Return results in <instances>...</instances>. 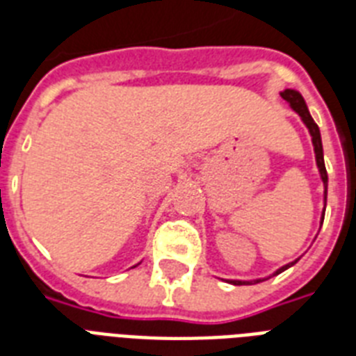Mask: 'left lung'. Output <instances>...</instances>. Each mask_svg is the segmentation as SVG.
Returning <instances> with one entry per match:
<instances>
[{
	"label": "left lung",
	"mask_w": 356,
	"mask_h": 356,
	"mask_svg": "<svg viewBox=\"0 0 356 356\" xmlns=\"http://www.w3.org/2000/svg\"><path fill=\"white\" fill-rule=\"evenodd\" d=\"M281 97L284 102L288 103V107L292 108L293 113L298 114L301 122L305 123V127L309 129L310 138H312V145H314V155H316V166H318V172H320V179L321 183H323V212H321V222H320V229L321 223H323V218H325V205H327V184H329V177H327V170H325V161H323V145H321V134H320V127L316 125V122L312 120L309 113V107H307V103H305L303 96L299 94L298 90H292V88H286V90L281 92ZM301 259V257H299ZM299 259L292 260V262H288V264L281 266L279 270H275L271 275L262 277V279H248V281H242V279H227V282L231 284H257L260 281H266V279H270L273 275H279L288 268H292Z\"/></svg>",
	"instance_id": "8db88e82"
}]
</instances>
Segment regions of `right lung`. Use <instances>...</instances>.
<instances>
[{
    "label": "right lung",
    "mask_w": 356,
    "mask_h": 356,
    "mask_svg": "<svg viewBox=\"0 0 356 356\" xmlns=\"http://www.w3.org/2000/svg\"><path fill=\"white\" fill-rule=\"evenodd\" d=\"M138 264H140V262H138ZM138 264H136V266H138ZM133 268H134V266H133Z\"/></svg>",
    "instance_id": "obj_1"
}]
</instances>
